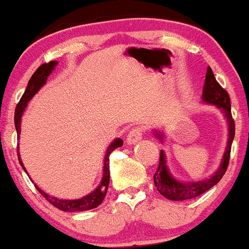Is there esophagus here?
<instances>
[{
	"label": "esophagus",
	"instance_id": "obj_1",
	"mask_svg": "<svg viewBox=\"0 0 249 249\" xmlns=\"http://www.w3.org/2000/svg\"><path fill=\"white\" fill-rule=\"evenodd\" d=\"M142 135H143L142 127L131 128V130L129 131V134H128L127 136V143L128 144L137 143L139 141L142 140Z\"/></svg>",
	"mask_w": 249,
	"mask_h": 249
}]
</instances>
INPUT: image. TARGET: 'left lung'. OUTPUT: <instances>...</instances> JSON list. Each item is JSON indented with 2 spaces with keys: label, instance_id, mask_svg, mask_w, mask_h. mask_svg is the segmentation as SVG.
I'll return each instance as SVG.
<instances>
[{
  "label": "left lung",
  "instance_id": "left-lung-1",
  "mask_svg": "<svg viewBox=\"0 0 249 249\" xmlns=\"http://www.w3.org/2000/svg\"><path fill=\"white\" fill-rule=\"evenodd\" d=\"M202 100L207 104H213L222 110L228 120L229 124V139L228 145H226L225 152H224L222 162H220L218 170L208 179L202 181H192V182H181L172 177V174L168 171L166 165V158L165 153L160 150V158H159V165L157 172L153 176V182L157 187L158 192L168 199L172 201H186L197 197L201 194L209 190L211 187L219 182L226 170H228L229 161H230V153H231V146L233 139H234L235 133V124L234 120L232 118L231 113V101L230 96L225 89H223L219 85V83L216 81L214 75L210 67H208L207 73H205V82L203 87V94H202ZM155 135L159 140L162 141V134L159 131H155Z\"/></svg>",
  "mask_w": 249,
  "mask_h": 249
}]
</instances>
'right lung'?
Segmentation results:
<instances>
[{"instance_id": "add662e5", "label": "right lung", "mask_w": 249, "mask_h": 249, "mask_svg": "<svg viewBox=\"0 0 249 249\" xmlns=\"http://www.w3.org/2000/svg\"><path fill=\"white\" fill-rule=\"evenodd\" d=\"M56 61H51L48 63H44L39 67L38 69L36 70L35 73L32 75V77L30 78L29 84H27V88L24 94L21 96L19 103L17 104L16 109H15V127H16L17 130V139L19 140L20 135V120L21 115H23L24 110H25L27 103L32 99V97L35 96L40 90V88L42 85H45L46 81H47V77L51 75L52 71H53L55 66H56ZM124 144V141L121 139H116L113 141L112 143L109 144V146L107 148L105 158H104V171H103V179L100 181V185L97 187L93 192L90 193V194L84 196V197H81L78 199H62L54 197V196H51L46 194L44 190H41L38 186H36V188L38 192L41 194L44 197L50 202L51 204H53L55 208L62 210V211H68V213H76V211H85V210H91L97 208L98 205L103 203L104 198H105L107 189H108L109 185V155L112 153L113 150L120 148ZM18 160H19L20 166L23 167V170L26 172V168L24 167L23 161L20 159L19 151H17ZM27 173V172H26ZM29 176V174H27Z\"/></svg>"}]
</instances>
